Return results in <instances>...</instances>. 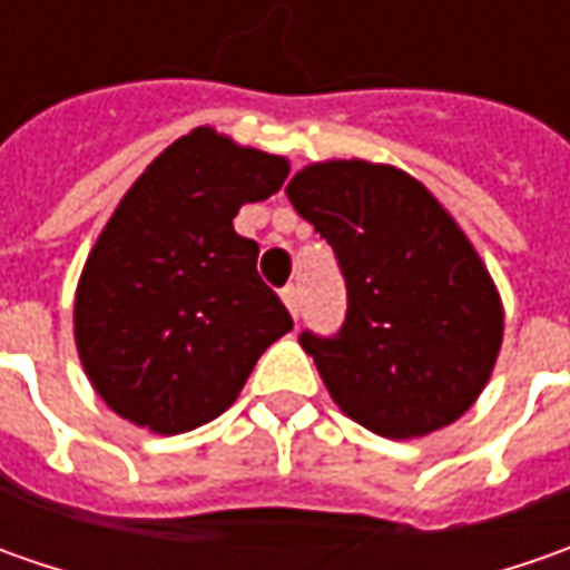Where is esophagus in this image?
<instances>
[{
    "label": "esophagus",
    "mask_w": 570,
    "mask_h": 570,
    "mask_svg": "<svg viewBox=\"0 0 570 570\" xmlns=\"http://www.w3.org/2000/svg\"><path fill=\"white\" fill-rule=\"evenodd\" d=\"M282 301L292 311V317H297V311H301V292H297V285H285L282 288Z\"/></svg>",
    "instance_id": "34e87169"
}]
</instances>
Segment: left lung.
<instances>
[{"instance_id":"left-lung-1","label":"left lung","mask_w":570,"mask_h":570,"mask_svg":"<svg viewBox=\"0 0 570 570\" xmlns=\"http://www.w3.org/2000/svg\"><path fill=\"white\" fill-rule=\"evenodd\" d=\"M288 199L345 278L340 330L297 336L330 396L381 438L456 422L489 383L504 330L466 234L419 180L386 165L304 167Z\"/></svg>"}]
</instances>
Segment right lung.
Returning a JSON list of instances; mask_svg holds the SVG:
<instances>
[{
  "instance_id": "obj_1",
  "label": "right lung",
  "mask_w": 570,
  "mask_h": 570,
  "mask_svg": "<svg viewBox=\"0 0 570 570\" xmlns=\"http://www.w3.org/2000/svg\"><path fill=\"white\" fill-rule=\"evenodd\" d=\"M285 177V158L193 129L122 196L76 295L78 355L117 415L158 434L206 425L292 330L256 240L234 230Z\"/></svg>"
}]
</instances>
